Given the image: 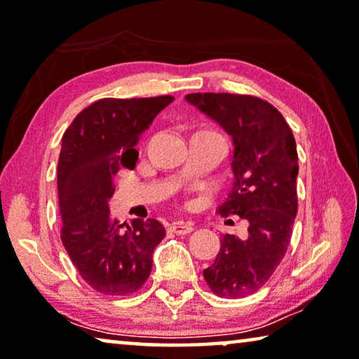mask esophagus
I'll list each match as a JSON object with an SVG mask.
<instances>
[{"mask_svg":"<svg viewBox=\"0 0 359 359\" xmlns=\"http://www.w3.org/2000/svg\"><path fill=\"white\" fill-rule=\"evenodd\" d=\"M170 229L173 231L175 234H189L192 229H194V223L191 222H175L170 226Z\"/></svg>","mask_w":359,"mask_h":359,"instance_id":"esophagus-1","label":"esophagus"}]
</instances>
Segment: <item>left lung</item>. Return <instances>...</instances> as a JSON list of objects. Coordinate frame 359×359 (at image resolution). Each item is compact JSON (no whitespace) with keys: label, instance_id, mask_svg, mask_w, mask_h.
<instances>
[{"label":"left lung","instance_id":"obj_1","mask_svg":"<svg viewBox=\"0 0 359 359\" xmlns=\"http://www.w3.org/2000/svg\"><path fill=\"white\" fill-rule=\"evenodd\" d=\"M186 101L233 137L234 181L218 212L247 219L249 234H224L203 278L218 297L242 299L268 283L290 244L299 208L295 137L283 114L260 97L192 93Z\"/></svg>","mask_w":359,"mask_h":359}]
</instances>
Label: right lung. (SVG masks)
Segmentation results:
<instances>
[{"label": "right lung", "mask_w": 359, "mask_h": 359, "mask_svg": "<svg viewBox=\"0 0 359 359\" xmlns=\"http://www.w3.org/2000/svg\"><path fill=\"white\" fill-rule=\"evenodd\" d=\"M173 96L106 97L81 110L62 136L57 163L60 239L90 287L128 295L142 287L165 237L157 219L131 226L110 217L114 176L136 167L135 146Z\"/></svg>", "instance_id": "add662e5"}]
</instances>
